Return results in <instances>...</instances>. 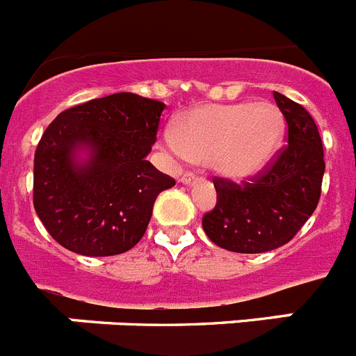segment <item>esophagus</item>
<instances>
[{
    "label": "esophagus",
    "instance_id": "obj_1",
    "mask_svg": "<svg viewBox=\"0 0 356 356\" xmlns=\"http://www.w3.org/2000/svg\"><path fill=\"white\" fill-rule=\"evenodd\" d=\"M197 180V176L194 175V172H191V171H187V172H184V175H181V178H180V181L181 184H185V185H188V184H194V181Z\"/></svg>",
    "mask_w": 356,
    "mask_h": 356
}]
</instances>
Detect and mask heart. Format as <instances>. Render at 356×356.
<instances>
[{
  "mask_svg": "<svg viewBox=\"0 0 356 356\" xmlns=\"http://www.w3.org/2000/svg\"><path fill=\"white\" fill-rule=\"evenodd\" d=\"M284 137L285 119L271 103H209L176 119L169 144L226 180L246 181L271 163Z\"/></svg>",
  "mask_w": 356,
  "mask_h": 356,
  "instance_id": "b5f03b06",
  "label": "heart"
}]
</instances>
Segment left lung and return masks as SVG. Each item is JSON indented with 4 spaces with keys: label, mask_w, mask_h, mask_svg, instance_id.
Wrapping results in <instances>:
<instances>
[{
    "label": "left lung",
    "mask_w": 356,
    "mask_h": 356,
    "mask_svg": "<svg viewBox=\"0 0 356 356\" xmlns=\"http://www.w3.org/2000/svg\"><path fill=\"white\" fill-rule=\"evenodd\" d=\"M287 121V146L275 162L241 185L213 178L217 203L203 229L219 248L264 253L284 246L312 216L325 175L323 143L312 115L300 103L273 92Z\"/></svg>",
    "instance_id": "obj_1"
}]
</instances>
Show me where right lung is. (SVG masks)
<instances>
[{
    "mask_svg": "<svg viewBox=\"0 0 356 356\" xmlns=\"http://www.w3.org/2000/svg\"><path fill=\"white\" fill-rule=\"evenodd\" d=\"M163 108L118 92L64 110L46 128L33 160V207L60 246L110 257L143 238L156 196L176 184L146 160Z\"/></svg>",
    "mask_w": 356,
    "mask_h": 356,
    "instance_id": "add662e5",
    "label": "right lung"
}]
</instances>
